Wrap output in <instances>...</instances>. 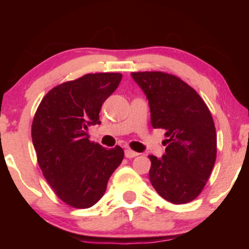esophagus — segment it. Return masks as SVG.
I'll use <instances>...</instances> for the list:
<instances>
[{
	"mask_svg": "<svg viewBox=\"0 0 249 249\" xmlns=\"http://www.w3.org/2000/svg\"><path fill=\"white\" fill-rule=\"evenodd\" d=\"M138 154L139 153L134 152V151H132V150H125V157H126V158H128V159L134 158V157H137Z\"/></svg>",
	"mask_w": 249,
	"mask_h": 249,
	"instance_id": "1",
	"label": "esophagus"
}]
</instances>
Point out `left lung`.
I'll return each instance as SVG.
<instances>
[{
  "label": "left lung",
  "instance_id": "obj_1",
  "mask_svg": "<svg viewBox=\"0 0 249 249\" xmlns=\"http://www.w3.org/2000/svg\"><path fill=\"white\" fill-rule=\"evenodd\" d=\"M146 95L151 124L166 131V153L148 156L150 181L172 204L192 201L204 190L216 159V132L210 108L179 77L161 71L132 72Z\"/></svg>",
  "mask_w": 249,
  "mask_h": 249
}]
</instances>
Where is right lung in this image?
<instances>
[{
    "label": "right lung",
    "instance_id": "obj_1",
    "mask_svg": "<svg viewBox=\"0 0 249 249\" xmlns=\"http://www.w3.org/2000/svg\"><path fill=\"white\" fill-rule=\"evenodd\" d=\"M122 73H88L53 88L39 103L31 125L33 144L43 176L63 202L89 208L107 191L124 150L104 148L88 136L99 124L103 103L122 81Z\"/></svg>",
    "mask_w": 249,
    "mask_h": 249
}]
</instances>
